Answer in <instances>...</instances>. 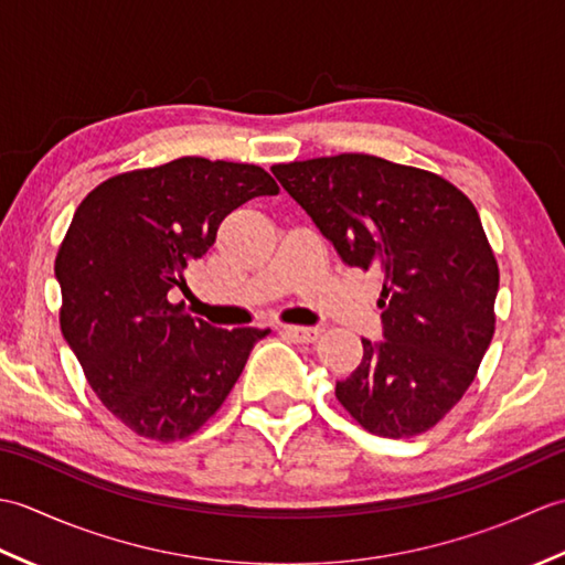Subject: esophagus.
Wrapping results in <instances>:
<instances>
[{
	"mask_svg": "<svg viewBox=\"0 0 565 565\" xmlns=\"http://www.w3.org/2000/svg\"><path fill=\"white\" fill-rule=\"evenodd\" d=\"M281 332L286 338L296 342H316L320 338V328H303V326H281Z\"/></svg>",
	"mask_w": 565,
	"mask_h": 565,
	"instance_id": "esophagus-1",
	"label": "esophagus"
}]
</instances>
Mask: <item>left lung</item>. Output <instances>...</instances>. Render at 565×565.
I'll return each mask as SVG.
<instances>
[{"instance_id": "1", "label": "left lung", "mask_w": 565, "mask_h": 565, "mask_svg": "<svg viewBox=\"0 0 565 565\" xmlns=\"http://www.w3.org/2000/svg\"><path fill=\"white\" fill-rule=\"evenodd\" d=\"M344 264L386 276L383 342L334 395L379 437L435 427L476 379L495 332L500 271L478 211L439 174L374 154L274 164Z\"/></svg>"}]
</instances>
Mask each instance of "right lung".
<instances>
[{"label": "right lung", "mask_w": 565, "mask_h": 565, "mask_svg": "<svg viewBox=\"0 0 565 565\" xmlns=\"http://www.w3.org/2000/svg\"><path fill=\"white\" fill-rule=\"evenodd\" d=\"M279 194L257 164L179 158L106 179L77 206L55 257L60 330L114 417L154 441L206 425L269 330H221L170 303L227 213Z\"/></svg>", "instance_id": "obj_1"}]
</instances>
